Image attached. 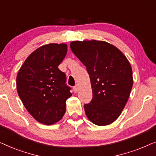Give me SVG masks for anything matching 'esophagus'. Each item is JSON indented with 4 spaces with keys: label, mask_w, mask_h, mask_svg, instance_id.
Returning <instances> with one entry per match:
<instances>
[{
    "label": "esophagus",
    "mask_w": 156,
    "mask_h": 156,
    "mask_svg": "<svg viewBox=\"0 0 156 156\" xmlns=\"http://www.w3.org/2000/svg\"><path fill=\"white\" fill-rule=\"evenodd\" d=\"M73 89H74V92H75V93H77V92H78V91H79V87H78L77 85H76V86L74 87V88H73Z\"/></svg>",
    "instance_id": "esophagus-1"
}]
</instances>
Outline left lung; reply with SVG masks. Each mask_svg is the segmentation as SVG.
<instances>
[{
  "label": "left lung",
  "instance_id": "obj_1",
  "mask_svg": "<svg viewBox=\"0 0 156 156\" xmlns=\"http://www.w3.org/2000/svg\"><path fill=\"white\" fill-rule=\"evenodd\" d=\"M72 52L86 66L93 98L85 104L87 118L107 126L120 116L133 87V72L126 57L116 46L101 40L72 41Z\"/></svg>",
  "mask_w": 156,
  "mask_h": 156
}]
</instances>
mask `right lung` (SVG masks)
Returning <instances> with one entry per match:
<instances>
[{"label":"right lung","instance_id":"1","mask_svg":"<svg viewBox=\"0 0 156 156\" xmlns=\"http://www.w3.org/2000/svg\"><path fill=\"white\" fill-rule=\"evenodd\" d=\"M67 52L66 43H50L33 51L19 69L16 88L23 105L38 122L48 126L60 121L72 96L66 76L59 69Z\"/></svg>","mask_w":156,"mask_h":156}]
</instances>
